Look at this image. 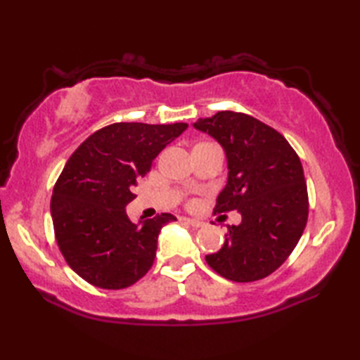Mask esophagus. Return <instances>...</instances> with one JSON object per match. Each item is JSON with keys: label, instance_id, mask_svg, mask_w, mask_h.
Segmentation results:
<instances>
[{"label": "esophagus", "instance_id": "obj_1", "mask_svg": "<svg viewBox=\"0 0 360 360\" xmlns=\"http://www.w3.org/2000/svg\"><path fill=\"white\" fill-rule=\"evenodd\" d=\"M184 221L187 222V224H191L192 227H195V229H200L203 225V222L202 221H198V219H192V217H186Z\"/></svg>", "mask_w": 360, "mask_h": 360}]
</instances>
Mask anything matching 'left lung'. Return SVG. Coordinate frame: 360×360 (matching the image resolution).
<instances>
[{"label": "left lung", "mask_w": 360, "mask_h": 360, "mask_svg": "<svg viewBox=\"0 0 360 360\" xmlns=\"http://www.w3.org/2000/svg\"><path fill=\"white\" fill-rule=\"evenodd\" d=\"M193 129L208 133L227 158V184L214 212L236 210L224 246L206 255L208 265L235 283L271 275L294 251L308 219L303 167L281 133L248 114L221 111L200 117Z\"/></svg>", "instance_id": "obj_1"}]
</instances>
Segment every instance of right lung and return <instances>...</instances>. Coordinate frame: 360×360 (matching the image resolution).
Returning a JSON list of instances; mask_svg holds the SVG:
<instances>
[{
    "label": "right lung",
    "instance_id": "1",
    "mask_svg": "<svg viewBox=\"0 0 360 360\" xmlns=\"http://www.w3.org/2000/svg\"><path fill=\"white\" fill-rule=\"evenodd\" d=\"M187 124L120 122L90 135L72 152L52 192L56 238L71 270L101 289H124L154 264L162 227L176 221L163 212L131 222L127 205L154 158Z\"/></svg>",
    "mask_w": 360,
    "mask_h": 360
}]
</instances>
